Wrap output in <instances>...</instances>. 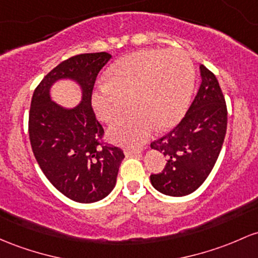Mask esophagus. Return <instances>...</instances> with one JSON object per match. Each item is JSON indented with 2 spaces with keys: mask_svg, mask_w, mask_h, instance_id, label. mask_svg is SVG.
<instances>
[{
  "mask_svg": "<svg viewBox=\"0 0 258 258\" xmlns=\"http://www.w3.org/2000/svg\"><path fill=\"white\" fill-rule=\"evenodd\" d=\"M142 149L140 148H124V154L126 155H140Z\"/></svg>",
  "mask_w": 258,
  "mask_h": 258,
  "instance_id": "esophagus-1",
  "label": "esophagus"
}]
</instances>
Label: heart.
I'll use <instances>...</instances> for the list:
<instances>
[{"label": "heart", "instance_id": "obj_1", "mask_svg": "<svg viewBox=\"0 0 258 258\" xmlns=\"http://www.w3.org/2000/svg\"><path fill=\"white\" fill-rule=\"evenodd\" d=\"M109 82L95 88L92 104L104 122H111L130 105L135 109L110 127L112 141L123 146L143 143L155 127L169 128L185 115L195 84V69L187 53L177 49H146L111 64Z\"/></svg>", "mask_w": 258, "mask_h": 258}]
</instances>
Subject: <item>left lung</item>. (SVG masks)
I'll return each instance as SVG.
<instances>
[{
	"label": "left lung",
	"mask_w": 258,
	"mask_h": 258,
	"mask_svg": "<svg viewBox=\"0 0 258 258\" xmlns=\"http://www.w3.org/2000/svg\"><path fill=\"white\" fill-rule=\"evenodd\" d=\"M197 95L187 112L170 132L153 141L151 147L168 161L163 171L151 175V182L168 196H186L200 187L222 151L228 124V109L213 72L201 64Z\"/></svg>",
	"instance_id": "left-lung-1"
}]
</instances>
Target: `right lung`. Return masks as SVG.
I'll return each mask as SVG.
<instances>
[{
	"label": "right lung",
	"mask_w": 258,
	"mask_h": 258,
	"mask_svg": "<svg viewBox=\"0 0 258 258\" xmlns=\"http://www.w3.org/2000/svg\"><path fill=\"white\" fill-rule=\"evenodd\" d=\"M111 58L107 52L81 53L51 70L34 90L28 132L34 157L47 180L62 195L81 203L97 202L115 187L123 151L104 141L92 94L98 73ZM77 80L84 100L67 110L50 101L48 89L57 79Z\"/></svg>",
	"instance_id": "obj_1"
}]
</instances>
